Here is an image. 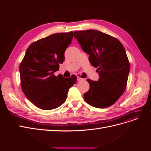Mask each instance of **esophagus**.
<instances>
[{"mask_svg": "<svg viewBox=\"0 0 151 151\" xmlns=\"http://www.w3.org/2000/svg\"><path fill=\"white\" fill-rule=\"evenodd\" d=\"M84 79H83V78H82V77H77V81H83V80H84Z\"/></svg>", "mask_w": 151, "mask_h": 151, "instance_id": "1", "label": "esophagus"}]
</instances>
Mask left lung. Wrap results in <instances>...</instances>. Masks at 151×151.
Instances as JSON below:
<instances>
[{"label":"left lung","instance_id":"8db88e82","mask_svg":"<svg viewBox=\"0 0 151 151\" xmlns=\"http://www.w3.org/2000/svg\"><path fill=\"white\" fill-rule=\"evenodd\" d=\"M74 36L99 76L98 81L87 79L90 88L84 94L85 101L98 108L111 106L124 93L130 72L124 47L118 39L97 30L75 31Z\"/></svg>","mask_w":151,"mask_h":151}]
</instances>
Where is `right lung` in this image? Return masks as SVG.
<instances>
[{"mask_svg": "<svg viewBox=\"0 0 151 151\" xmlns=\"http://www.w3.org/2000/svg\"><path fill=\"white\" fill-rule=\"evenodd\" d=\"M73 32L55 33L31 43L19 65L21 89L36 106L50 110L65 101L69 88L77 81L72 75L64 78L54 72L65 60L64 53L71 43Z\"/></svg>", "mask_w": 151, "mask_h": 151, "instance_id": "obj_1", "label": "right lung"}]
</instances>
